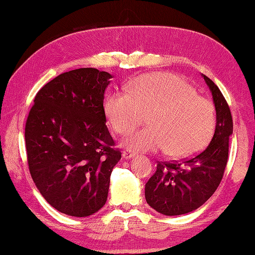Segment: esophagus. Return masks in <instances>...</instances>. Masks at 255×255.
<instances>
[{"label":"esophagus","instance_id":"1","mask_svg":"<svg viewBox=\"0 0 255 255\" xmlns=\"http://www.w3.org/2000/svg\"><path fill=\"white\" fill-rule=\"evenodd\" d=\"M122 155H123V157H126V158H131L133 156H135V152L132 151V150H129V148H128V150L123 151Z\"/></svg>","mask_w":255,"mask_h":255}]
</instances>
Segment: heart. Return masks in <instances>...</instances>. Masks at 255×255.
I'll return each instance as SVG.
<instances>
[{"label": "heart", "instance_id": "b5f03b06", "mask_svg": "<svg viewBox=\"0 0 255 255\" xmlns=\"http://www.w3.org/2000/svg\"><path fill=\"white\" fill-rule=\"evenodd\" d=\"M105 113L112 128L122 135L148 114L150 127L133 132L127 145L142 151L166 148L174 157L189 156L203 148L215 128L213 104L169 72L140 75L129 83L128 93H110Z\"/></svg>", "mask_w": 255, "mask_h": 255}]
</instances>
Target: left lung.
Instances as JSON below:
<instances>
[{"label":"left lung","mask_w":255,"mask_h":255,"mask_svg":"<svg viewBox=\"0 0 255 255\" xmlns=\"http://www.w3.org/2000/svg\"><path fill=\"white\" fill-rule=\"evenodd\" d=\"M203 78L217 110L211 142L195 155L181 161H157L156 171L145 184L146 202L164 215L185 214L203 205L218 189L228 163L232 114L217 84L204 74Z\"/></svg>","instance_id":"obj_1"}]
</instances>
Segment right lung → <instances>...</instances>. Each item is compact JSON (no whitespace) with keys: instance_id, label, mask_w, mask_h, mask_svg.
Wrapping results in <instances>:
<instances>
[{"instance_id":"add662e5","label":"right lung","mask_w":255,"mask_h":255,"mask_svg":"<svg viewBox=\"0 0 255 255\" xmlns=\"http://www.w3.org/2000/svg\"><path fill=\"white\" fill-rule=\"evenodd\" d=\"M111 78L93 68L62 73L36 93L26 120L32 179L47 203L71 217L102 208L121 160L105 124L104 92Z\"/></svg>"}]
</instances>
